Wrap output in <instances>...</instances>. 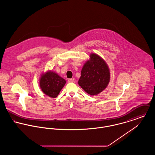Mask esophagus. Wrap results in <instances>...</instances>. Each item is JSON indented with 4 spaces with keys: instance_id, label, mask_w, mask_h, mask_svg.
I'll return each instance as SVG.
<instances>
[{
    "instance_id": "1",
    "label": "esophagus",
    "mask_w": 155,
    "mask_h": 155,
    "mask_svg": "<svg viewBox=\"0 0 155 155\" xmlns=\"http://www.w3.org/2000/svg\"><path fill=\"white\" fill-rule=\"evenodd\" d=\"M68 82L69 83H73V82H74V81L73 79H69L68 80Z\"/></svg>"
}]
</instances>
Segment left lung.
Here are the masks:
<instances>
[{"instance_id":"1","label":"left lung","mask_w":155,"mask_h":155,"mask_svg":"<svg viewBox=\"0 0 155 155\" xmlns=\"http://www.w3.org/2000/svg\"><path fill=\"white\" fill-rule=\"evenodd\" d=\"M110 79V69L105 60L98 54L91 53L82 68L79 85L89 95H95L107 87Z\"/></svg>"}]
</instances>
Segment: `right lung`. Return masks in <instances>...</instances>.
<instances>
[{"mask_svg": "<svg viewBox=\"0 0 155 155\" xmlns=\"http://www.w3.org/2000/svg\"><path fill=\"white\" fill-rule=\"evenodd\" d=\"M66 83L65 79L55 71L48 70L42 73L39 78V86L47 96L55 98Z\"/></svg>", "mask_w": 155, "mask_h": 155, "instance_id": "right-lung-1", "label": "right lung"}]
</instances>
